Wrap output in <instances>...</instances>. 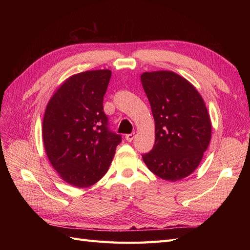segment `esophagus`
Segmentation results:
<instances>
[{
    "mask_svg": "<svg viewBox=\"0 0 250 250\" xmlns=\"http://www.w3.org/2000/svg\"><path fill=\"white\" fill-rule=\"evenodd\" d=\"M125 139H126L127 142H131V141L134 139V132L126 134V135H125Z\"/></svg>",
    "mask_w": 250,
    "mask_h": 250,
    "instance_id": "34e87169",
    "label": "esophagus"
}]
</instances>
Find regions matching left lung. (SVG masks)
Segmentation results:
<instances>
[{"instance_id": "obj_1", "label": "left lung", "mask_w": 250, "mask_h": 250, "mask_svg": "<svg viewBox=\"0 0 250 250\" xmlns=\"http://www.w3.org/2000/svg\"><path fill=\"white\" fill-rule=\"evenodd\" d=\"M155 122V143L143 154L148 169L165 180H180L198 167L210 141L211 125L201 96L170 71L141 76Z\"/></svg>"}]
</instances>
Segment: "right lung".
Segmentation results:
<instances>
[{"instance_id":"1","label":"right lung","mask_w":250,"mask_h":250,"mask_svg":"<svg viewBox=\"0 0 250 250\" xmlns=\"http://www.w3.org/2000/svg\"><path fill=\"white\" fill-rule=\"evenodd\" d=\"M111 72L97 70L66 79L49 101L42 140L50 163L67 184L86 188L107 172L122 137L109 129L103 110Z\"/></svg>"}]
</instances>
